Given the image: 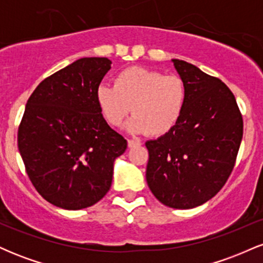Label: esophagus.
Masks as SVG:
<instances>
[{"label":"esophagus","instance_id":"obj_1","mask_svg":"<svg viewBox=\"0 0 263 263\" xmlns=\"http://www.w3.org/2000/svg\"><path fill=\"white\" fill-rule=\"evenodd\" d=\"M128 143V147L129 148H132V147H136V146H140L141 142L138 140H135V138H129V140L127 141Z\"/></svg>","mask_w":263,"mask_h":263}]
</instances>
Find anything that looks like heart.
I'll return each instance as SVG.
<instances>
[{"label":"heart","mask_w":263,"mask_h":263,"mask_svg":"<svg viewBox=\"0 0 263 263\" xmlns=\"http://www.w3.org/2000/svg\"><path fill=\"white\" fill-rule=\"evenodd\" d=\"M188 90L177 75L162 73L141 66H132L115 77L114 86L102 84L96 90V101L102 116L112 126H120L129 112L127 123L131 132L151 135L168 132L184 112Z\"/></svg>","instance_id":"obj_1"}]
</instances>
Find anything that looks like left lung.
Wrapping results in <instances>:
<instances>
[{"label":"left lung","instance_id":"1","mask_svg":"<svg viewBox=\"0 0 263 263\" xmlns=\"http://www.w3.org/2000/svg\"><path fill=\"white\" fill-rule=\"evenodd\" d=\"M188 90L179 121L146 142L151 192L174 209L206 203L224 186L236 161L243 122L231 90L190 63L172 59Z\"/></svg>","mask_w":263,"mask_h":263}]
</instances>
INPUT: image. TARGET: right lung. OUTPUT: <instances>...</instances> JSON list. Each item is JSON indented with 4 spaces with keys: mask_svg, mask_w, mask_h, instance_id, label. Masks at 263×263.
<instances>
[{
    "mask_svg": "<svg viewBox=\"0 0 263 263\" xmlns=\"http://www.w3.org/2000/svg\"><path fill=\"white\" fill-rule=\"evenodd\" d=\"M107 58H81L35 87L18 128V149L39 194L55 206L80 210L105 197L114 162L127 141L105 121L96 90Z\"/></svg>",
    "mask_w": 263,
    "mask_h": 263,
    "instance_id": "add662e5",
    "label": "right lung"
}]
</instances>
